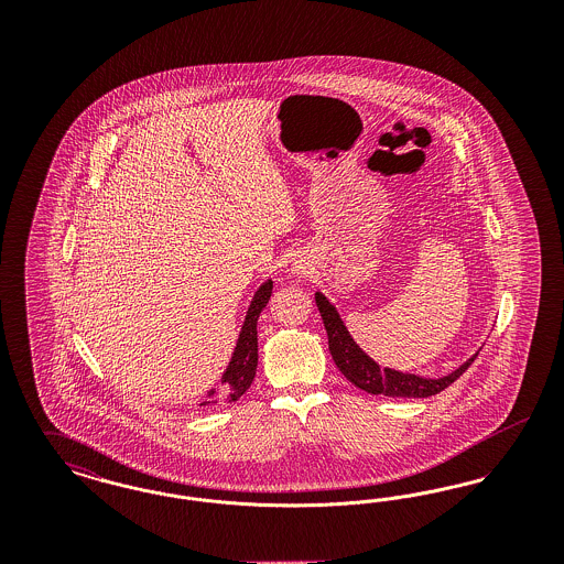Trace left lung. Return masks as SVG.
I'll return each mask as SVG.
<instances>
[{"instance_id": "obj_1", "label": "left lung", "mask_w": 564, "mask_h": 564, "mask_svg": "<svg viewBox=\"0 0 564 564\" xmlns=\"http://www.w3.org/2000/svg\"><path fill=\"white\" fill-rule=\"evenodd\" d=\"M317 308L322 313L323 325L327 332V345L334 364L338 366V370L347 376V380L352 382L357 389L372 393V395H387V398H430L440 391H444L446 387H451L458 376L463 375L474 359L478 357V352L467 359L460 368H456L455 372H451L444 378H423L416 375H403L398 370H380V366L375 359H370L364 350L355 345V340L350 338L345 323L340 319V315L336 313V308L327 302L325 295L315 294Z\"/></svg>"}]
</instances>
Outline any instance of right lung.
Masks as SVG:
<instances>
[{
    "label": "right lung",
    "instance_id": "1",
    "mask_svg": "<svg viewBox=\"0 0 564 564\" xmlns=\"http://www.w3.org/2000/svg\"><path fill=\"white\" fill-rule=\"evenodd\" d=\"M270 294H272V281H267L256 292L251 304H249L232 361H230L228 370L224 372V389L217 395L212 391L209 400L200 405L237 402L242 393L251 387L256 368H258V317H260L262 308L269 304Z\"/></svg>",
    "mask_w": 564,
    "mask_h": 564
}]
</instances>
